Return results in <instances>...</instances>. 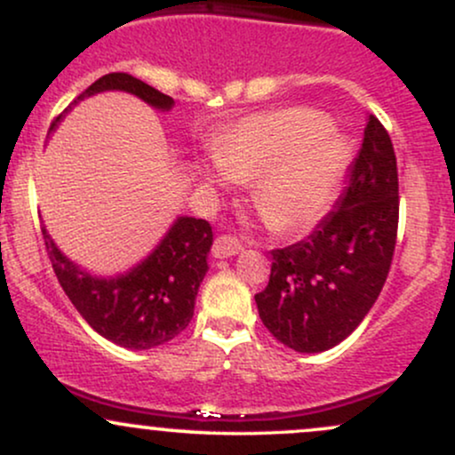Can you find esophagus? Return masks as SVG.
<instances>
[{
    "mask_svg": "<svg viewBox=\"0 0 455 455\" xmlns=\"http://www.w3.org/2000/svg\"><path fill=\"white\" fill-rule=\"evenodd\" d=\"M242 250H243L242 243H239L235 237H228V235H220V237H216V242L212 245L213 259L235 257V254H239Z\"/></svg>",
    "mask_w": 455,
    "mask_h": 455,
    "instance_id": "esophagus-1",
    "label": "esophagus"
}]
</instances>
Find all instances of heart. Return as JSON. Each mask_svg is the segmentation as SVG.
I'll use <instances>...</instances> for the list:
<instances>
[{
    "instance_id": "heart-1",
    "label": "heart",
    "mask_w": 455,
    "mask_h": 455,
    "mask_svg": "<svg viewBox=\"0 0 455 455\" xmlns=\"http://www.w3.org/2000/svg\"><path fill=\"white\" fill-rule=\"evenodd\" d=\"M212 156L227 180L252 181V201L280 233L304 231L321 220L347 164L340 134L307 108L245 117L218 140ZM192 175L203 188L222 184L205 162H196Z\"/></svg>"
}]
</instances>
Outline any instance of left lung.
<instances>
[{
	"instance_id": "8db88e82",
	"label": "left lung",
	"mask_w": 455,
	"mask_h": 455,
	"mask_svg": "<svg viewBox=\"0 0 455 455\" xmlns=\"http://www.w3.org/2000/svg\"><path fill=\"white\" fill-rule=\"evenodd\" d=\"M398 210L394 145L368 115L336 207L306 239L271 252L269 284L254 301L275 340L297 353H323L351 336L387 280Z\"/></svg>"
}]
</instances>
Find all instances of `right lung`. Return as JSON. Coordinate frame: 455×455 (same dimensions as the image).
<instances>
[{
    "mask_svg": "<svg viewBox=\"0 0 455 455\" xmlns=\"http://www.w3.org/2000/svg\"><path fill=\"white\" fill-rule=\"evenodd\" d=\"M102 92H126L149 104L156 111H171L175 100L148 83L126 72H111L92 83L57 124L78 102ZM43 237L57 280L78 315L90 323L93 331L132 351H148L180 336L195 315L198 286L207 274V254L213 233L207 220L177 216L158 245L140 259L134 267L115 275H96L83 269L57 248L46 227Z\"/></svg>",
    "mask_w": 455,
    "mask_h": 455,
    "instance_id": "right-lung-1",
    "label": "right lung"
}]
</instances>
